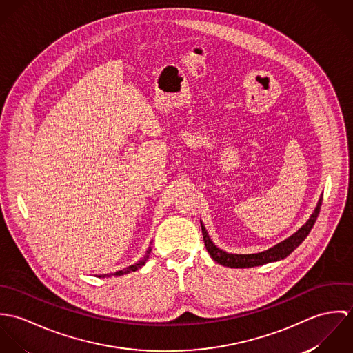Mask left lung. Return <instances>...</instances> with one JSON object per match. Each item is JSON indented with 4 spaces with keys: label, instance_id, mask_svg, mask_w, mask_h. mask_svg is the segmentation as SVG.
Segmentation results:
<instances>
[{
    "label": "left lung",
    "instance_id": "left-lung-1",
    "mask_svg": "<svg viewBox=\"0 0 353 353\" xmlns=\"http://www.w3.org/2000/svg\"><path fill=\"white\" fill-rule=\"evenodd\" d=\"M321 205H322V196L316 203L314 212L311 213L310 219L305 221V224H303L302 227L295 234H292L290 238L284 239L283 242L274 245L273 248H270L265 252H255V254H232V252L221 250L220 248H217L213 243V241L208 235V231H206V228H205V225L202 224L201 221L202 236H203L205 248L209 252V255L217 263H220L223 266H228V268H252V266H259V265H265V263H269V262H276V261L284 259L307 238V235L310 234V231H311V228H312V225H314V223H315V220L319 214Z\"/></svg>",
    "mask_w": 353,
    "mask_h": 353
}]
</instances>
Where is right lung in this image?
I'll return each mask as SVG.
<instances>
[{"label":"right lung","instance_id":"obj_1","mask_svg":"<svg viewBox=\"0 0 353 353\" xmlns=\"http://www.w3.org/2000/svg\"><path fill=\"white\" fill-rule=\"evenodd\" d=\"M151 248L148 249V252L145 254V256L141 259V261H139L137 263H134V265H130V266H128V268H125L123 270H118V272H115V273H111V274H101L99 277H108V276H123V274H128V273H130V272H136V270H139L140 268H143L144 265H145V262L148 261V258H150V254H151Z\"/></svg>","mask_w":353,"mask_h":353}]
</instances>
